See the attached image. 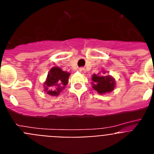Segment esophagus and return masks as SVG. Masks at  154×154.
Wrapping results in <instances>:
<instances>
[{
  "instance_id": "obj_1",
  "label": "esophagus",
  "mask_w": 154,
  "mask_h": 154,
  "mask_svg": "<svg viewBox=\"0 0 154 154\" xmlns=\"http://www.w3.org/2000/svg\"><path fill=\"white\" fill-rule=\"evenodd\" d=\"M79 72H81V73H85V69H84V68H79Z\"/></svg>"
}]
</instances>
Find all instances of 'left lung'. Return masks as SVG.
Masks as SVG:
<instances>
[{
  "instance_id": "8db88e82",
  "label": "left lung",
  "mask_w": 154,
  "mask_h": 154,
  "mask_svg": "<svg viewBox=\"0 0 154 154\" xmlns=\"http://www.w3.org/2000/svg\"><path fill=\"white\" fill-rule=\"evenodd\" d=\"M103 74H105V72H103ZM92 79V88L101 95L112 92L115 88V79L109 75H100L99 73L98 75L94 74Z\"/></svg>"
}]
</instances>
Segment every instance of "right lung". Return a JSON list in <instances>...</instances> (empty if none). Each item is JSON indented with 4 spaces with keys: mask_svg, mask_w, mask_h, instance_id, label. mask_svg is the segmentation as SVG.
Masks as SVG:
<instances>
[{
    "mask_svg": "<svg viewBox=\"0 0 154 154\" xmlns=\"http://www.w3.org/2000/svg\"><path fill=\"white\" fill-rule=\"evenodd\" d=\"M69 75L70 73L62 71L60 68H51L44 83L45 92L50 96H58L68 84Z\"/></svg>",
    "mask_w": 154,
    "mask_h": 154,
    "instance_id": "1",
    "label": "right lung"
}]
</instances>
